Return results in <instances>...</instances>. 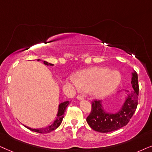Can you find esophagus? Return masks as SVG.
I'll use <instances>...</instances> for the list:
<instances>
[{"label":"esophagus","instance_id":"1","mask_svg":"<svg viewBox=\"0 0 152 152\" xmlns=\"http://www.w3.org/2000/svg\"><path fill=\"white\" fill-rule=\"evenodd\" d=\"M77 99H79V100H82V99H84V96H83V95L78 94L77 96Z\"/></svg>","mask_w":152,"mask_h":152}]
</instances>
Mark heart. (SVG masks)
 Listing matches in <instances>:
<instances>
[{
  "label": "heart",
  "mask_w": 152,
  "mask_h": 152,
  "mask_svg": "<svg viewBox=\"0 0 152 152\" xmlns=\"http://www.w3.org/2000/svg\"><path fill=\"white\" fill-rule=\"evenodd\" d=\"M70 78V81L77 90L90 91L96 97H103L112 93L121 81L120 74L109 69L93 67L82 70Z\"/></svg>",
  "instance_id": "heart-1"
}]
</instances>
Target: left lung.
<instances>
[{"label": "left lung", "mask_w": 152, "mask_h": 152, "mask_svg": "<svg viewBox=\"0 0 152 152\" xmlns=\"http://www.w3.org/2000/svg\"><path fill=\"white\" fill-rule=\"evenodd\" d=\"M133 91H128L124 106L118 113H107L102 106L100 100L92 102V110L86 120L93 130L101 133H108L116 131L126 126L133 117L137 106L139 86L136 72L133 73Z\"/></svg>", "instance_id": "left-lung-1"}]
</instances>
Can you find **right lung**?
Segmentation results:
<instances>
[{
    "instance_id": "add662e5",
    "label": "right lung",
    "mask_w": 152,
    "mask_h": 152,
    "mask_svg": "<svg viewBox=\"0 0 152 152\" xmlns=\"http://www.w3.org/2000/svg\"><path fill=\"white\" fill-rule=\"evenodd\" d=\"M44 63L46 64V65H48V64H50V65H53L52 64L48 63V62H46V61H44ZM69 104V102L67 101V102H64L63 103H61V104L59 105V109H58L57 117H56V120H54V122H53V124L51 125H50V126L46 127V128L39 129H31V128H29V127H28V126H26V128H28V129H30V131H34V132L39 133H48L51 132V131H54L55 129H57L58 127L60 126V124H61L62 119H63L64 115V110H65V109L66 107H67Z\"/></svg>"
}]
</instances>
